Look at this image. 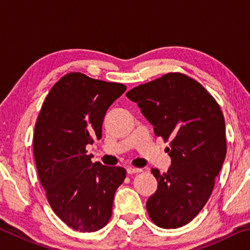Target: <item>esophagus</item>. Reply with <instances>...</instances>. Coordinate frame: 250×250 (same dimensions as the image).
Instances as JSON below:
<instances>
[{"label":"esophagus","mask_w":250,"mask_h":250,"mask_svg":"<svg viewBox=\"0 0 250 250\" xmlns=\"http://www.w3.org/2000/svg\"><path fill=\"white\" fill-rule=\"evenodd\" d=\"M142 170L141 168H138V167H129L128 168H126V173L128 174H135V173H140Z\"/></svg>","instance_id":"1"}]
</instances>
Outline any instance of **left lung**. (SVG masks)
Returning a JSON list of instances; mask_svg holds the SVG:
<instances>
[{
	"label": "left lung",
	"mask_w": 250,
	"mask_h": 250,
	"mask_svg": "<svg viewBox=\"0 0 250 250\" xmlns=\"http://www.w3.org/2000/svg\"><path fill=\"white\" fill-rule=\"evenodd\" d=\"M126 97L138 104L158 137L171 140L168 171L152 168L158 189L146 202L149 216L162 228L184 226L208 201L225 161L222 110L200 83L180 73L140 84Z\"/></svg>",
	"instance_id": "1"
}]
</instances>
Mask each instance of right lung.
<instances>
[{
	"instance_id": "right-lung-1",
	"label": "right lung",
	"mask_w": 250,
	"mask_h": 250,
	"mask_svg": "<svg viewBox=\"0 0 250 250\" xmlns=\"http://www.w3.org/2000/svg\"><path fill=\"white\" fill-rule=\"evenodd\" d=\"M125 89L122 83L67 74L50 89L37 118L33 150L40 181L55 213L75 230L107 225L125 179L124 167L92 163L86 150L101 139L105 112Z\"/></svg>"
}]
</instances>
